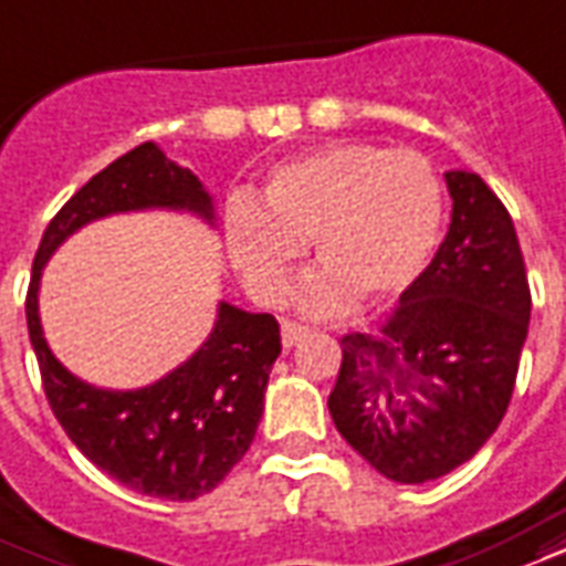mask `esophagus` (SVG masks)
Returning <instances> with one entry per match:
<instances>
[{"label":"esophagus","mask_w":566,"mask_h":566,"mask_svg":"<svg viewBox=\"0 0 566 566\" xmlns=\"http://www.w3.org/2000/svg\"><path fill=\"white\" fill-rule=\"evenodd\" d=\"M305 333H308V326L294 324V321H284V324H282V347H284V350H291V347H294L296 342L305 336Z\"/></svg>","instance_id":"esophagus-1"}]
</instances>
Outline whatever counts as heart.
I'll return each instance as SVG.
<instances>
[{
    "label": "heart",
    "mask_w": 566,
    "mask_h": 566,
    "mask_svg": "<svg viewBox=\"0 0 566 566\" xmlns=\"http://www.w3.org/2000/svg\"><path fill=\"white\" fill-rule=\"evenodd\" d=\"M443 219L441 182L411 149L333 144L275 167L261 207L230 203L224 237L251 294L282 303L303 245H315L317 272L305 308L338 312L357 294L384 303L429 266Z\"/></svg>",
    "instance_id": "1"
}]
</instances>
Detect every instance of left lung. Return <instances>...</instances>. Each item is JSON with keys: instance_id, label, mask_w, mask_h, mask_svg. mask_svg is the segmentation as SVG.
<instances>
[{"instance_id": "1", "label": "left lung", "mask_w": 566, "mask_h": 566, "mask_svg": "<svg viewBox=\"0 0 566 566\" xmlns=\"http://www.w3.org/2000/svg\"><path fill=\"white\" fill-rule=\"evenodd\" d=\"M450 230L380 333L342 338L329 413L378 474L429 483L483 447L516 384L531 291L516 228L471 170H447Z\"/></svg>"}]
</instances>
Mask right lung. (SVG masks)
<instances>
[{
    "instance_id": "right-lung-1",
    "label": "right lung",
    "mask_w": 566,
    "mask_h": 566,
    "mask_svg": "<svg viewBox=\"0 0 566 566\" xmlns=\"http://www.w3.org/2000/svg\"><path fill=\"white\" fill-rule=\"evenodd\" d=\"M188 212L216 228V203L188 167L153 140L116 158L50 221L27 294L29 342L56 420L86 459L140 495L195 501L249 453L263 417V392L282 354L279 324L221 300L207 342L165 378L137 389L86 384L50 350L38 312L41 275L62 242L107 216Z\"/></svg>"
}]
</instances>
